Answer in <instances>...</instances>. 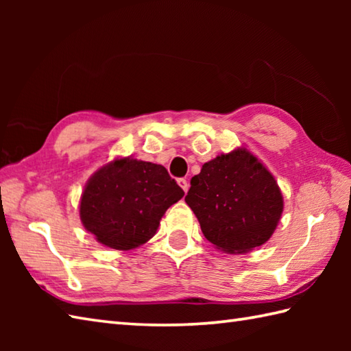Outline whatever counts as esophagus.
<instances>
[{
  "instance_id": "34e87169",
  "label": "esophagus",
  "mask_w": 351,
  "mask_h": 351,
  "mask_svg": "<svg viewBox=\"0 0 351 351\" xmlns=\"http://www.w3.org/2000/svg\"><path fill=\"white\" fill-rule=\"evenodd\" d=\"M178 184H180V187L187 193L189 191V181L185 180V178H180V180H178Z\"/></svg>"
}]
</instances>
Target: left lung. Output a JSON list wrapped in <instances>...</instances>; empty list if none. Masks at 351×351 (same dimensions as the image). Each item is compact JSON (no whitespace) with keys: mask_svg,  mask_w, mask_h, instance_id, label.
Masks as SVG:
<instances>
[{"mask_svg":"<svg viewBox=\"0 0 351 351\" xmlns=\"http://www.w3.org/2000/svg\"><path fill=\"white\" fill-rule=\"evenodd\" d=\"M190 184L185 202L206 240L219 250L244 253L270 240L283 197L274 176L247 149L205 162Z\"/></svg>","mask_w":351,"mask_h":351,"instance_id":"obj_1","label":"left lung"}]
</instances>
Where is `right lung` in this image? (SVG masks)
<instances>
[{
    "instance_id": "obj_1",
    "label": "right lung",
    "mask_w": 351,
    "mask_h": 351,
    "mask_svg": "<svg viewBox=\"0 0 351 351\" xmlns=\"http://www.w3.org/2000/svg\"><path fill=\"white\" fill-rule=\"evenodd\" d=\"M182 196L166 167L131 156L117 158L86 184L80 217L101 244L131 250L151 240L167 208Z\"/></svg>"
}]
</instances>
